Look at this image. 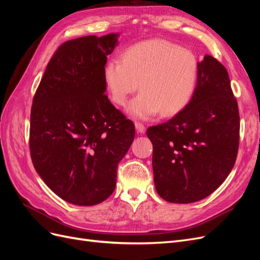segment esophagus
I'll return each mask as SVG.
<instances>
[{"label":"esophagus","instance_id":"obj_1","mask_svg":"<svg viewBox=\"0 0 260 260\" xmlns=\"http://www.w3.org/2000/svg\"><path fill=\"white\" fill-rule=\"evenodd\" d=\"M136 129H137L138 133H145V131H146L145 125L141 122H136Z\"/></svg>","mask_w":260,"mask_h":260}]
</instances>
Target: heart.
Segmentation results:
<instances>
[{
  "label": "heart",
  "mask_w": 260,
  "mask_h": 260,
  "mask_svg": "<svg viewBox=\"0 0 260 260\" xmlns=\"http://www.w3.org/2000/svg\"><path fill=\"white\" fill-rule=\"evenodd\" d=\"M107 90L115 104L125 106L140 86L129 113L148 119L160 112L170 117L190 104L199 78V61L188 50L165 40H148L125 49L121 60L104 68ZM140 84L139 85L138 83Z\"/></svg>",
  "instance_id": "1"
}]
</instances>
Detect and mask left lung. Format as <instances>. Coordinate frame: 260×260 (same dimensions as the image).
<instances>
[{
    "label": "left lung",
    "mask_w": 260,
    "mask_h": 260,
    "mask_svg": "<svg viewBox=\"0 0 260 260\" xmlns=\"http://www.w3.org/2000/svg\"><path fill=\"white\" fill-rule=\"evenodd\" d=\"M146 135L161 199L188 204L218 188L234 166L240 141L238 102L221 62L205 55L190 104L169 121L149 127Z\"/></svg>",
    "instance_id": "8db88e82"
}]
</instances>
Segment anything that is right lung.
I'll return each mask as SVG.
<instances>
[{
  "mask_svg": "<svg viewBox=\"0 0 260 260\" xmlns=\"http://www.w3.org/2000/svg\"><path fill=\"white\" fill-rule=\"evenodd\" d=\"M118 37L86 36L62 43L31 107L35 169L55 194L74 205H96L112 195L118 164L135 139V124L105 94L104 68Z\"/></svg>",
  "mask_w": 260,
  "mask_h": 260,
  "instance_id": "1",
  "label": "right lung"
}]
</instances>
